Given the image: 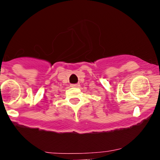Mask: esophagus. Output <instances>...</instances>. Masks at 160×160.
I'll return each mask as SVG.
<instances>
[{"label": "esophagus", "instance_id": "obj_1", "mask_svg": "<svg viewBox=\"0 0 160 160\" xmlns=\"http://www.w3.org/2000/svg\"><path fill=\"white\" fill-rule=\"evenodd\" d=\"M79 86H80V85H79V83H77V84H71V87H78Z\"/></svg>", "mask_w": 160, "mask_h": 160}]
</instances>
